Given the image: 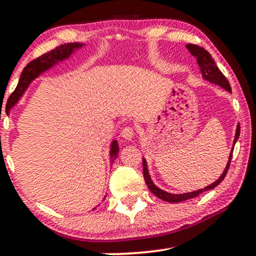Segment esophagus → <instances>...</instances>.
<instances>
[{"mask_svg":"<svg viewBox=\"0 0 256 256\" xmlns=\"http://www.w3.org/2000/svg\"><path fill=\"white\" fill-rule=\"evenodd\" d=\"M122 136L124 137L125 140H131L134 136V128H130V126H126V128H124L122 130Z\"/></svg>","mask_w":256,"mask_h":256,"instance_id":"34e87169","label":"esophagus"}]
</instances>
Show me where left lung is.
<instances>
[{
	"label": "left lung",
	"instance_id": "8db88e82",
	"mask_svg": "<svg viewBox=\"0 0 256 256\" xmlns=\"http://www.w3.org/2000/svg\"><path fill=\"white\" fill-rule=\"evenodd\" d=\"M186 49L190 52V54H192V56H195L196 60H198L200 70H201V73H202V78H204V80H208L210 83L219 85V86H222V89L228 90V92H231V86H230V84H228V79L225 78V76L222 74V71H220V70L218 68V66H216V62H214V60L212 58V56H210V52H208L207 50H204L202 46H195V44H186ZM240 124H238V125H237V128H236V134H234V146H232L230 156H228V165H226L224 172H222V174L220 176V177L216 179L214 183L207 185V186L204 188V189L195 190V192H192L171 194V192H164V190H161L160 188H158L156 185L152 183L150 174H149V172H148V165H146V158H143V176H144L146 184L148 185L149 190H150V192L154 194L156 198L164 200V201L171 202V204H177V202H182V201H185V200L194 198H196V196H198L200 194L208 192V190L214 189L216 185H219L222 180H224L226 173H228V167H230V164H231L232 152H234V144H236L237 140H238V137H240Z\"/></svg>",
	"mask_w": 256,
	"mask_h": 256
}]
</instances>
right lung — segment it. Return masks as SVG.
Wrapping results in <instances>:
<instances>
[{
    "label": "right lung",
    "mask_w": 256,
    "mask_h": 256,
    "mask_svg": "<svg viewBox=\"0 0 256 256\" xmlns=\"http://www.w3.org/2000/svg\"><path fill=\"white\" fill-rule=\"evenodd\" d=\"M82 46H84L83 43H67V44H61L58 48H55L54 50L46 52V54L42 55V56L37 58L36 60L31 61L28 66L22 70V76H20L19 83H18L16 90L12 92V95L8 98L7 104L10 106V110L13 107L14 104H18L22 96L24 95L26 89L28 88V85L32 83V80H34L37 77H40L43 72L48 71L49 68H52V66L61 62V61L67 60L71 55L78 49H80ZM119 154V146L118 140H113L110 144V164L114 162Z\"/></svg>",
    "instance_id": "add662e5"
}]
</instances>
